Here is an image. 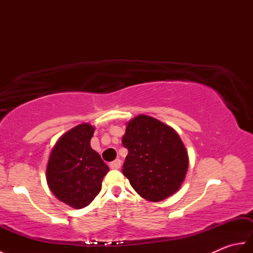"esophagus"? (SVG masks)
<instances>
[{
    "mask_svg": "<svg viewBox=\"0 0 253 253\" xmlns=\"http://www.w3.org/2000/svg\"><path fill=\"white\" fill-rule=\"evenodd\" d=\"M121 165H122V161L120 159H116L115 161H113V162L110 163V168L112 169H118L121 168Z\"/></svg>",
    "mask_w": 253,
    "mask_h": 253,
    "instance_id": "34e87169",
    "label": "esophagus"
}]
</instances>
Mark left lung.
<instances>
[{"label": "left lung", "instance_id": "obj_1", "mask_svg": "<svg viewBox=\"0 0 253 253\" xmlns=\"http://www.w3.org/2000/svg\"><path fill=\"white\" fill-rule=\"evenodd\" d=\"M122 142L128 150L123 174L139 196L160 202L179 190L189 158L173 128L140 114L126 123Z\"/></svg>", "mask_w": 253, "mask_h": 253}]
</instances>
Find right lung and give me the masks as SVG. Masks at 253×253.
Returning a JSON list of instances; mask_svg holds the SVG:
<instances>
[{
    "instance_id": "add662e5",
    "label": "right lung",
    "mask_w": 253,
    "mask_h": 253,
    "mask_svg": "<svg viewBox=\"0 0 253 253\" xmlns=\"http://www.w3.org/2000/svg\"><path fill=\"white\" fill-rule=\"evenodd\" d=\"M94 129L88 123L69 129L58 138L47 161V186L58 200L74 209L93 201L110 170L90 146Z\"/></svg>"
}]
</instances>
